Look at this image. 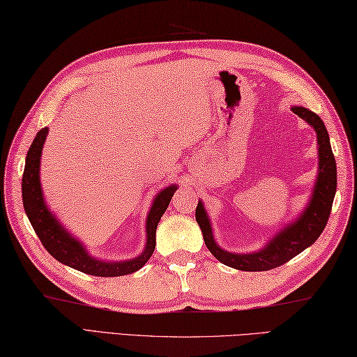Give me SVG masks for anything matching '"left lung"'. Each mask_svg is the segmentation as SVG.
<instances>
[{
  "instance_id": "obj_1",
  "label": "left lung",
  "mask_w": 357,
  "mask_h": 357,
  "mask_svg": "<svg viewBox=\"0 0 357 357\" xmlns=\"http://www.w3.org/2000/svg\"><path fill=\"white\" fill-rule=\"evenodd\" d=\"M291 109L310 126L314 128L319 144V177L310 205L299 219H296L294 223L288 225L287 228L278 232L261 251L251 254H232L223 251L214 242L213 229H211V223L202 202H199L197 208H195V220L202 228L206 248L223 265L236 268L240 271H268L287 264L288 260L314 243L325 229L326 222H328L337 186L336 160H334L331 151L330 137L319 115L302 106H293Z\"/></svg>"
}]
</instances>
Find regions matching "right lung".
Returning <instances> with one entry per match:
<instances>
[{
  "mask_svg": "<svg viewBox=\"0 0 357 357\" xmlns=\"http://www.w3.org/2000/svg\"><path fill=\"white\" fill-rule=\"evenodd\" d=\"M46 135L47 128H43L33 138V143L27 151L23 181H21L24 211L29 220L32 223V228L35 229L36 236L41 240L43 246H45L50 256L55 257L58 261L91 275L117 278V275H126L140 270L155 250L157 225L160 219H162V215L165 214L166 208H168L177 186L171 185L169 188L163 189V191L155 197L154 203H152V208L149 211L146 220V248H144L140 256L126 261L97 260L91 257L83 248V245L72 237L69 232H66V229L58 223L54 214H50L45 200H43V191L40 185V158Z\"/></svg>",
  "mask_w": 357,
  "mask_h": 357,
  "instance_id": "right-lung-1",
  "label": "right lung"
}]
</instances>
